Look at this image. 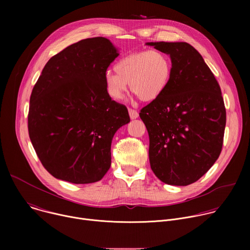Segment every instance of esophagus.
<instances>
[{"instance_id":"34e87169","label":"esophagus","mask_w":250,"mask_h":250,"mask_svg":"<svg viewBox=\"0 0 250 250\" xmlns=\"http://www.w3.org/2000/svg\"><path fill=\"white\" fill-rule=\"evenodd\" d=\"M128 114H129V117H130L131 120H135V119L138 118V113L135 110L128 109Z\"/></svg>"}]
</instances>
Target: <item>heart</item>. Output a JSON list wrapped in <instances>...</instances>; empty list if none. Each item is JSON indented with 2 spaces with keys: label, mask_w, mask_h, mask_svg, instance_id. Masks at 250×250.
Listing matches in <instances>:
<instances>
[{
  "label": "heart",
  "mask_w": 250,
  "mask_h": 250,
  "mask_svg": "<svg viewBox=\"0 0 250 250\" xmlns=\"http://www.w3.org/2000/svg\"><path fill=\"white\" fill-rule=\"evenodd\" d=\"M116 73L106 71L105 91L115 101L124 99L130 90L145 102L154 101L166 90L172 73L171 59L159 50H144L121 58L115 65Z\"/></svg>",
  "instance_id": "b5f03b06"
}]
</instances>
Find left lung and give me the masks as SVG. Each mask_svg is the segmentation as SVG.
<instances>
[{
  "label": "left lung",
  "instance_id": "obj_1",
  "mask_svg": "<svg viewBox=\"0 0 250 250\" xmlns=\"http://www.w3.org/2000/svg\"><path fill=\"white\" fill-rule=\"evenodd\" d=\"M168 54L172 73L164 93L141 109L149 162L160 181L187 186L219 158L226 127L222 91L202 55L187 42H146Z\"/></svg>",
  "mask_w": 250,
  "mask_h": 250
}]
</instances>
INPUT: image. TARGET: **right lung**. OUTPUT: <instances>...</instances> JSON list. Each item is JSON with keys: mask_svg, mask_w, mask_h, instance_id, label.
Masks as SVG:
<instances>
[{"mask_svg": "<svg viewBox=\"0 0 250 250\" xmlns=\"http://www.w3.org/2000/svg\"><path fill=\"white\" fill-rule=\"evenodd\" d=\"M119 54L108 39L80 41L48 60L32 89L29 138L57 179L94 183L111 167L113 137L130 121L126 106L108 96L104 82Z\"/></svg>", "mask_w": 250, "mask_h": 250, "instance_id": "1", "label": "right lung"}]
</instances>
